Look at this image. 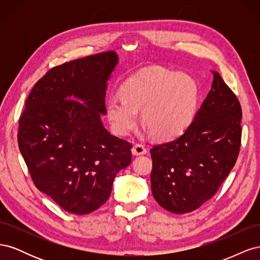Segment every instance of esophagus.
Instances as JSON below:
<instances>
[{
  "mask_svg": "<svg viewBox=\"0 0 260 260\" xmlns=\"http://www.w3.org/2000/svg\"><path fill=\"white\" fill-rule=\"evenodd\" d=\"M146 152H147V149L143 144H135L132 147V154L136 156L146 154Z\"/></svg>",
  "mask_w": 260,
  "mask_h": 260,
  "instance_id": "obj_1",
  "label": "esophagus"
}]
</instances>
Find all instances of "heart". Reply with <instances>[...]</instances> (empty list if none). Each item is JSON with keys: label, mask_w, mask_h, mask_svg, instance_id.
Listing matches in <instances>:
<instances>
[{"label": "heart", "mask_w": 260, "mask_h": 260, "mask_svg": "<svg viewBox=\"0 0 260 260\" xmlns=\"http://www.w3.org/2000/svg\"><path fill=\"white\" fill-rule=\"evenodd\" d=\"M199 100V86L191 76L161 67L141 70L121 86V96L107 101V118L115 133L127 136L136 127L138 112L158 140L181 135L191 123Z\"/></svg>", "instance_id": "b5f03b06"}]
</instances>
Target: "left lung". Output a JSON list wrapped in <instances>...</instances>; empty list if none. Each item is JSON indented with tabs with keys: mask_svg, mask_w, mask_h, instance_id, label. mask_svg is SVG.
Returning <instances> with one entry per match:
<instances>
[{
	"mask_svg": "<svg viewBox=\"0 0 260 260\" xmlns=\"http://www.w3.org/2000/svg\"><path fill=\"white\" fill-rule=\"evenodd\" d=\"M211 89L180 137L151 148V187L159 205L186 214L216 194L238 159L242 108L217 72Z\"/></svg>",
	"mask_w": 260,
	"mask_h": 260,
	"instance_id": "1",
	"label": "left lung"
}]
</instances>
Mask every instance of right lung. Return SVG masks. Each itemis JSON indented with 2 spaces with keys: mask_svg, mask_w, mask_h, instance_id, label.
Segmentation results:
<instances>
[{
  "mask_svg": "<svg viewBox=\"0 0 260 260\" xmlns=\"http://www.w3.org/2000/svg\"><path fill=\"white\" fill-rule=\"evenodd\" d=\"M117 64V53L108 51L50 69L19 118L18 146L35 185L75 215L103 205L117 172L132 160V144L101 120Z\"/></svg>",
  "mask_w": 260,
  "mask_h": 260,
  "instance_id": "1",
  "label": "right lung"
}]
</instances>
